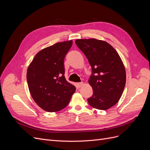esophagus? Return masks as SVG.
Masks as SVG:
<instances>
[{
    "label": "esophagus",
    "mask_w": 150,
    "mask_h": 150,
    "mask_svg": "<svg viewBox=\"0 0 150 150\" xmlns=\"http://www.w3.org/2000/svg\"><path fill=\"white\" fill-rule=\"evenodd\" d=\"M83 85V82H81V83H77V86H78V88L82 87Z\"/></svg>",
    "instance_id": "1"
}]
</instances>
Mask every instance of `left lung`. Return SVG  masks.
<instances>
[{"label":"left lung","instance_id":"obj_1","mask_svg":"<svg viewBox=\"0 0 150 150\" xmlns=\"http://www.w3.org/2000/svg\"><path fill=\"white\" fill-rule=\"evenodd\" d=\"M75 43L92 68L88 82L93 94L91 106L106 110L118 102L126 84V71L118 53L110 44L96 39H77Z\"/></svg>","mask_w":150,"mask_h":150}]
</instances>
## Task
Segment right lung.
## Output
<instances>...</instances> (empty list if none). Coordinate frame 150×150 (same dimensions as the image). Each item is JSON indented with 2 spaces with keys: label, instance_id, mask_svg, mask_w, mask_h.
I'll list each match as a JSON object with an SVG mask.
<instances>
[{
  "label": "right lung",
  "instance_id": "obj_1",
  "mask_svg": "<svg viewBox=\"0 0 150 150\" xmlns=\"http://www.w3.org/2000/svg\"><path fill=\"white\" fill-rule=\"evenodd\" d=\"M72 40L57 42L40 51L27 71V81L34 101L42 110L56 112L69 104L76 87L64 77V59Z\"/></svg>",
  "mask_w": 150,
  "mask_h": 150
}]
</instances>
